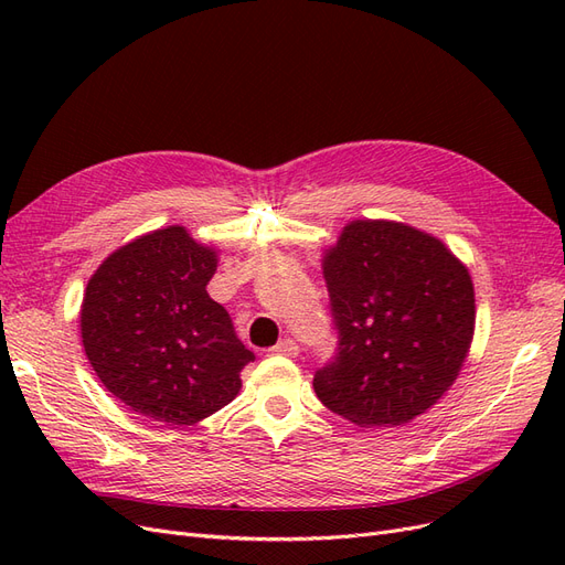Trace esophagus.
<instances>
[{
  "mask_svg": "<svg viewBox=\"0 0 565 565\" xmlns=\"http://www.w3.org/2000/svg\"><path fill=\"white\" fill-rule=\"evenodd\" d=\"M273 353H278V355H289V358H295L297 353H299V347H297V341H292V339H282V341H278L276 347L270 349Z\"/></svg>",
  "mask_w": 565,
  "mask_h": 565,
  "instance_id": "obj_1",
  "label": "esophagus"
}]
</instances>
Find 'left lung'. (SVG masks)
Listing matches in <instances>:
<instances>
[{
    "instance_id": "left-lung-1",
    "label": "left lung",
    "mask_w": 565,
    "mask_h": 565,
    "mask_svg": "<svg viewBox=\"0 0 565 565\" xmlns=\"http://www.w3.org/2000/svg\"><path fill=\"white\" fill-rule=\"evenodd\" d=\"M337 353L316 396L358 426H401L465 365L476 303L467 266L438 237L396 221H351L324 252Z\"/></svg>"
}]
</instances>
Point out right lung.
<instances>
[{
  "label": "right lung",
  "instance_id": "1",
  "mask_svg": "<svg viewBox=\"0 0 565 565\" xmlns=\"http://www.w3.org/2000/svg\"><path fill=\"white\" fill-rule=\"evenodd\" d=\"M216 252L183 226L136 237L96 268L82 344L96 377L134 413L191 426L228 405L254 353L207 295Z\"/></svg>",
  "mask_w": 565,
  "mask_h": 565
}]
</instances>
